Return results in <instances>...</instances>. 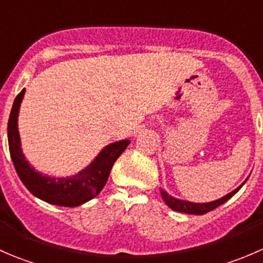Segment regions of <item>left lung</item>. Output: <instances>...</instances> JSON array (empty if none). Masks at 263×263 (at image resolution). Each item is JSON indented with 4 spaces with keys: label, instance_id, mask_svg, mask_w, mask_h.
Here are the masks:
<instances>
[{
    "label": "left lung",
    "instance_id": "8db88e82",
    "mask_svg": "<svg viewBox=\"0 0 263 263\" xmlns=\"http://www.w3.org/2000/svg\"><path fill=\"white\" fill-rule=\"evenodd\" d=\"M243 184H245V183H243ZM242 185H239V187H238L237 190L233 191V192L228 193V195L224 196V197L219 198V200H216V201H213V202H206V203H193V202H188V201L178 200V198H174V197H172V196H169L168 193L164 192V191H161V197H163L164 202H165L166 205L172 209V210L179 211V213H184V214L203 215V214L209 213V211L214 210V209L219 208V206L222 205L224 202H227L229 198H232L233 196H234L235 193H237L238 191L242 188Z\"/></svg>",
    "mask_w": 263,
    "mask_h": 263
}]
</instances>
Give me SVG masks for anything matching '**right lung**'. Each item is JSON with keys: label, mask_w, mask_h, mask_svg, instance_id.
Listing matches in <instances>:
<instances>
[{"label": "right lung", "mask_w": 263, "mask_h": 263, "mask_svg": "<svg viewBox=\"0 0 263 263\" xmlns=\"http://www.w3.org/2000/svg\"><path fill=\"white\" fill-rule=\"evenodd\" d=\"M24 92L25 89L21 90L15 99L7 124L10 155L18 178L21 179L24 185L35 197L52 205L65 206V208H75L82 205L99 195L108 181L113 164L129 144L128 140L108 145L86 169L71 178H50V177L42 176L41 173L34 171L33 166L29 165L20 147L17 115Z\"/></svg>", "instance_id": "right-lung-1"}]
</instances>
